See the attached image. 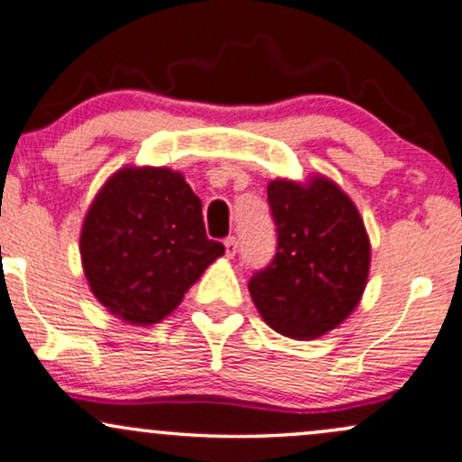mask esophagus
Returning <instances> with one entry per match:
<instances>
[{
  "label": "esophagus",
  "mask_w": 462,
  "mask_h": 462,
  "mask_svg": "<svg viewBox=\"0 0 462 462\" xmlns=\"http://www.w3.org/2000/svg\"><path fill=\"white\" fill-rule=\"evenodd\" d=\"M224 245H226V255H227V258H232V255H235V254L238 252V241H236V236H227L226 241H224Z\"/></svg>",
  "instance_id": "34e87169"
}]
</instances>
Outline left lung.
Here are the masks:
<instances>
[{
	"label": "left lung",
	"mask_w": 462,
	"mask_h": 462,
	"mask_svg": "<svg viewBox=\"0 0 462 462\" xmlns=\"http://www.w3.org/2000/svg\"><path fill=\"white\" fill-rule=\"evenodd\" d=\"M277 252L252 275L249 294L271 329L314 340L357 308L370 273V241L357 207L336 182L271 180Z\"/></svg>",
	"instance_id": "1"
}]
</instances>
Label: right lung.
<instances>
[{
  "label": "right lung",
  "mask_w": 462,
  "mask_h": 462,
  "mask_svg": "<svg viewBox=\"0 0 462 462\" xmlns=\"http://www.w3.org/2000/svg\"><path fill=\"white\" fill-rule=\"evenodd\" d=\"M79 252L94 297L143 327L174 312L226 247L207 236L202 202L180 171L122 168L94 198Z\"/></svg>",
  "instance_id": "obj_1"
}]
</instances>
